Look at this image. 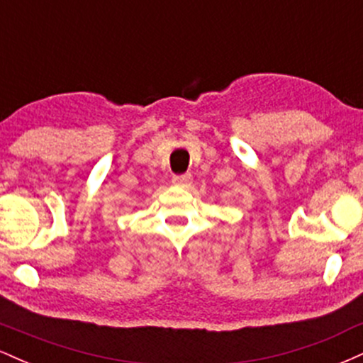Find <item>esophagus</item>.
Returning a JSON list of instances; mask_svg holds the SVG:
<instances>
[{
	"instance_id": "1",
	"label": "esophagus",
	"mask_w": 363,
	"mask_h": 363,
	"mask_svg": "<svg viewBox=\"0 0 363 363\" xmlns=\"http://www.w3.org/2000/svg\"><path fill=\"white\" fill-rule=\"evenodd\" d=\"M172 181L176 186H189L191 182H193V177H191L189 174H184V176H176Z\"/></svg>"
}]
</instances>
